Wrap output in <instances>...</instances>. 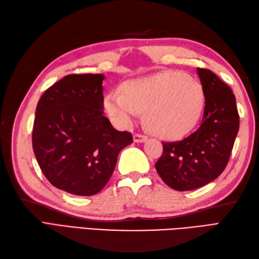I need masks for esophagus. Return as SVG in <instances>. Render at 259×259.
Masks as SVG:
<instances>
[{
    "instance_id": "1",
    "label": "esophagus",
    "mask_w": 259,
    "mask_h": 259,
    "mask_svg": "<svg viewBox=\"0 0 259 259\" xmlns=\"http://www.w3.org/2000/svg\"><path fill=\"white\" fill-rule=\"evenodd\" d=\"M147 136L144 135H140V134H136L134 135V141L137 142V144H141V142H145L147 141Z\"/></svg>"
}]
</instances>
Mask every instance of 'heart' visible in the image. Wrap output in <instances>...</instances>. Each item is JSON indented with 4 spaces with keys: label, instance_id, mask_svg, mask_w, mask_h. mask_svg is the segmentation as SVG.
<instances>
[{
    "label": "heart",
    "instance_id": "b5f03b06",
    "mask_svg": "<svg viewBox=\"0 0 259 259\" xmlns=\"http://www.w3.org/2000/svg\"><path fill=\"white\" fill-rule=\"evenodd\" d=\"M122 92H111L106 97L107 112L126 125L145 110L148 129L169 139L189 134L205 107L200 82L180 71L169 70L129 80L122 85Z\"/></svg>",
    "mask_w": 259,
    "mask_h": 259
}]
</instances>
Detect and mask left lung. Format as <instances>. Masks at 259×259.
Here are the masks:
<instances>
[{"instance_id":"obj_1","label":"left lung","mask_w":259,"mask_h":259,"mask_svg":"<svg viewBox=\"0 0 259 259\" xmlns=\"http://www.w3.org/2000/svg\"><path fill=\"white\" fill-rule=\"evenodd\" d=\"M205 92L202 123L181 141L162 142L156 170L178 191L194 190L216 179L226 168L239 129L232 89L210 70L197 69Z\"/></svg>"}]
</instances>
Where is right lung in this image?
<instances>
[{
  "label": "right lung",
  "instance_id": "add662e5",
  "mask_svg": "<svg viewBox=\"0 0 259 259\" xmlns=\"http://www.w3.org/2000/svg\"><path fill=\"white\" fill-rule=\"evenodd\" d=\"M103 74H69L37 102L32 145L43 175L69 194L92 196L107 185L119 152L133 144L103 115Z\"/></svg>",
  "mask_w": 259,
  "mask_h": 259
}]
</instances>
